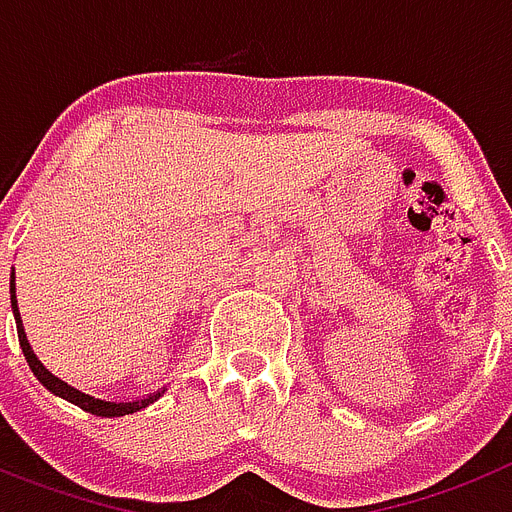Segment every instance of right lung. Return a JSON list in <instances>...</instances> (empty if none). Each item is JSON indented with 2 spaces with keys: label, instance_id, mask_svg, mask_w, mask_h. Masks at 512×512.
I'll return each mask as SVG.
<instances>
[{
  "label": "right lung",
  "instance_id": "add662e5",
  "mask_svg": "<svg viewBox=\"0 0 512 512\" xmlns=\"http://www.w3.org/2000/svg\"><path fill=\"white\" fill-rule=\"evenodd\" d=\"M10 293H12V311H15V322H17V337H20V348H22V353H25V361H28L30 371L35 373V379L41 381L48 391H53L56 397L66 399V402H71V404H77V407H82L84 412H92V415H97V417L133 415V412H139V410H144V407H149L151 402H157L159 394H151V397H146V399H136V402H105V399L90 397V394H84V391L74 389V386H69L66 381H61L59 376H53V373L48 371V368L43 366L38 358H35L28 337H25V330H22V319H20V311H17V299H15V275H12V281H10Z\"/></svg>",
  "mask_w": 512,
  "mask_h": 512
}]
</instances>
